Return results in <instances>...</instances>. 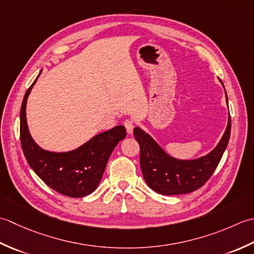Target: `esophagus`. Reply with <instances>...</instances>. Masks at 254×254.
Instances as JSON below:
<instances>
[{"instance_id":"34e87169","label":"esophagus","mask_w":254,"mask_h":254,"mask_svg":"<svg viewBox=\"0 0 254 254\" xmlns=\"http://www.w3.org/2000/svg\"><path fill=\"white\" fill-rule=\"evenodd\" d=\"M124 126L126 127V130H127L128 133H132V131H133V123H132V121L126 120L125 122H124Z\"/></svg>"}]
</instances>
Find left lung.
<instances>
[{
    "mask_svg": "<svg viewBox=\"0 0 254 254\" xmlns=\"http://www.w3.org/2000/svg\"><path fill=\"white\" fill-rule=\"evenodd\" d=\"M230 131L229 115L224 136L213 151L198 159L179 160L169 156L148 133L136 127L133 136L140 146V168L144 181L150 189L162 195L186 194L198 190L213 175L220 162L229 141Z\"/></svg>",
    "mask_w": 254,
    "mask_h": 254,
    "instance_id": "left-lung-1",
    "label": "left lung"
}]
</instances>
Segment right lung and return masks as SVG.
Returning <instances> with one entry per match:
<instances>
[{"label": "right lung", "mask_w": 254, "mask_h": 254, "mask_svg": "<svg viewBox=\"0 0 254 254\" xmlns=\"http://www.w3.org/2000/svg\"><path fill=\"white\" fill-rule=\"evenodd\" d=\"M40 73L41 71L38 76ZM38 76L26 92L20 107L19 133L24 156L49 188L70 197H83L94 192L100 184L114 148L126 137V129L124 126L114 127L68 152L41 149L30 136L26 120V103Z\"/></svg>", "instance_id": "right-lung-1"}]
</instances>
